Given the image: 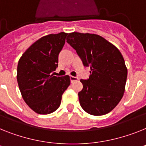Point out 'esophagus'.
Returning <instances> with one entry per match:
<instances>
[{"label": "esophagus", "mask_w": 146, "mask_h": 146, "mask_svg": "<svg viewBox=\"0 0 146 146\" xmlns=\"http://www.w3.org/2000/svg\"><path fill=\"white\" fill-rule=\"evenodd\" d=\"M70 82H72V83L74 82L75 81H78V80H79V79H78L77 77L72 76H70Z\"/></svg>", "instance_id": "esophagus-1"}]
</instances>
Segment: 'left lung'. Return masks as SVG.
Returning a JSON list of instances; mask_svg holds the SVG:
<instances>
[{
  "label": "left lung",
  "instance_id": "left-lung-1",
  "mask_svg": "<svg viewBox=\"0 0 146 146\" xmlns=\"http://www.w3.org/2000/svg\"><path fill=\"white\" fill-rule=\"evenodd\" d=\"M67 42L76 50L84 67H90L88 79H81L79 103L84 111L94 116L105 115L114 108L123 96L128 75L119 50L96 34L72 33Z\"/></svg>",
  "mask_w": 146,
  "mask_h": 146
}]
</instances>
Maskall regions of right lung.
Instances as JSON below:
<instances>
[{"mask_svg":"<svg viewBox=\"0 0 146 146\" xmlns=\"http://www.w3.org/2000/svg\"><path fill=\"white\" fill-rule=\"evenodd\" d=\"M68 35L50 34L35 41L22 55L18 64L17 81L27 105L39 114L58 108L62 94L70 84L69 76H56L58 54Z\"/></svg>","mask_w":146,"mask_h":146,"instance_id":"obj_1","label":"right lung"}]
</instances>
